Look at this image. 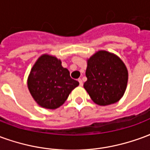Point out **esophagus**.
Here are the masks:
<instances>
[{
    "instance_id": "1",
    "label": "esophagus",
    "mask_w": 150,
    "mask_h": 150,
    "mask_svg": "<svg viewBox=\"0 0 150 150\" xmlns=\"http://www.w3.org/2000/svg\"><path fill=\"white\" fill-rule=\"evenodd\" d=\"M79 85H80V86H83V81H82V79H79Z\"/></svg>"
}]
</instances>
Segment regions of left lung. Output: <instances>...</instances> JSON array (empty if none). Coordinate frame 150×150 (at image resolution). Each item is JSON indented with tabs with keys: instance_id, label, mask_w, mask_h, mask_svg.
<instances>
[{
	"instance_id": "1",
	"label": "left lung",
	"mask_w": 150,
	"mask_h": 150,
	"mask_svg": "<svg viewBox=\"0 0 150 150\" xmlns=\"http://www.w3.org/2000/svg\"><path fill=\"white\" fill-rule=\"evenodd\" d=\"M83 88L95 104L107 106L115 104L125 92L129 72L118 56L107 50H98L87 59Z\"/></svg>"
}]
</instances>
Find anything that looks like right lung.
<instances>
[{
	"mask_svg": "<svg viewBox=\"0 0 150 150\" xmlns=\"http://www.w3.org/2000/svg\"><path fill=\"white\" fill-rule=\"evenodd\" d=\"M79 82L55 56L44 54L37 59L27 79V86L34 101L40 107L56 109L65 103Z\"/></svg>",
	"mask_w": 150,
	"mask_h": 150,
	"instance_id": "1",
	"label": "right lung"
}]
</instances>
